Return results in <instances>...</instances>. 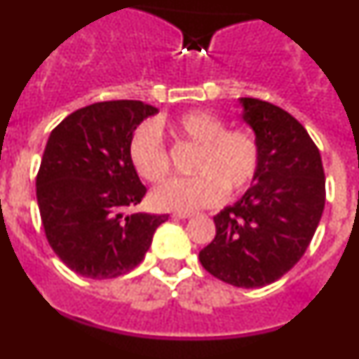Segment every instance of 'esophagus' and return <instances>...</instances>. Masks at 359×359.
I'll use <instances>...</instances> for the list:
<instances>
[{"label": "esophagus", "instance_id": "34e87169", "mask_svg": "<svg viewBox=\"0 0 359 359\" xmlns=\"http://www.w3.org/2000/svg\"><path fill=\"white\" fill-rule=\"evenodd\" d=\"M194 213H186V212H177L173 213V219H193Z\"/></svg>", "mask_w": 359, "mask_h": 359}]
</instances>
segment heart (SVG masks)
I'll return each instance as SVG.
<instances>
[{
	"label": "heart",
	"mask_w": 359,
	"mask_h": 359,
	"mask_svg": "<svg viewBox=\"0 0 359 359\" xmlns=\"http://www.w3.org/2000/svg\"><path fill=\"white\" fill-rule=\"evenodd\" d=\"M161 128V125H158ZM165 128L179 144L196 146L189 179L163 184L151 194V203L163 212H194L224 198L240 194L255 180L260 166V146L247 128H226L219 116L194 109L175 116ZM133 170L147 182H163L170 175V156L156 126L142 123L128 142Z\"/></svg>",
	"instance_id": "b5f03b06"
}]
</instances>
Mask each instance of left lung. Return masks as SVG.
Instances as JSON below:
<instances>
[{"mask_svg":"<svg viewBox=\"0 0 359 359\" xmlns=\"http://www.w3.org/2000/svg\"><path fill=\"white\" fill-rule=\"evenodd\" d=\"M260 166L247 193L215 217L201 266L224 283L259 288L280 280L306 253L325 208L320 151L302 125L274 104L243 97Z\"/></svg>","mask_w":359,"mask_h":359,"instance_id":"8db88e82","label":"left lung"}]
</instances>
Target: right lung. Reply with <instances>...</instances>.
Instances as JSON below:
<instances>
[{"label": "right lung", "mask_w": 359, "mask_h": 359, "mask_svg": "<svg viewBox=\"0 0 359 359\" xmlns=\"http://www.w3.org/2000/svg\"><path fill=\"white\" fill-rule=\"evenodd\" d=\"M156 107L109 100L81 107L52 130L36 198L46 240L74 273L107 280L130 273L168 215L130 213L147 189L128 159L133 130Z\"/></svg>", "instance_id": "right-lung-1"}]
</instances>
